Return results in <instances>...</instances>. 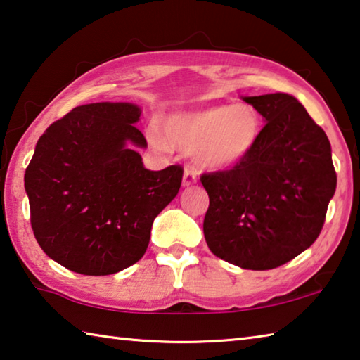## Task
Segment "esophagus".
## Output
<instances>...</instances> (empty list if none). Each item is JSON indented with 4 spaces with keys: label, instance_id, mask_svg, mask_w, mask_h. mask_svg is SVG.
Masks as SVG:
<instances>
[{
    "label": "esophagus",
    "instance_id": "34e87169",
    "mask_svg": "<svg viewBox=\"0 0 360 360\" xmlns=\"http://www.w3.org/2000/svg\"><path fill=\"white\" fill-rule=\"evenodd\" d=\"M197 172H195V169H192V168H186L184 169V176H182V184L184 186H192V184H195V182H197Z\"/></svg>",
    "mask_w": 360,
    "mask_h": 360
}]
</instances>
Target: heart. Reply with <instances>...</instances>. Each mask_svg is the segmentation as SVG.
<instances>
[{
  "label": "heart",
  "instance_id": "heart-1",
  "mask_svg": "<svg viewBox=\"0 0 360 360\" xmlns=\"http://www.w3.org/2000/svg\"><path fill=\"white\" fill-rule=\"evenodd\" d=\"M262 131L260 114L249 105H217L174 112L163 120V135L173 148L193 154L200 165L225 169L249 155ZM149 141L155 149L167 142L154 127Z\"/></svg>",
  "mask_w": 360,
  "mask_h": 360
}]
</instances>
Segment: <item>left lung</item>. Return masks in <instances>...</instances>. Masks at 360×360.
Returning a JSON list of instances; mask_svg holds the SVG:
<instances>
[{
    "label": "left lung",
    "mask_w": 360,
    "mask_h": 360,
    "mask_svg": "<svg viewBox=\"0 0 360 360\" xmlns=\"http://www.w3.org/2000/svg\"><path fill=\"white\" fill-rule=\"evenodd\" d=\"M266 124L240 163L203 173V231L211 252L248 270H271L318 238L337 173L326 131L294 96H246Z\"/></svg>",
    "instance_id": "8db88e82"
}]
</instances>
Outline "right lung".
<instances>
[{
    "instance_id": "add662e5",
    "label": "right lung",
    "mask_w": 360,
    "mask_h": 360,
    "mask_svg": "<svg viewBox=\"0 0 360 360\" xmlns=\"http://www.w3.org/2000/svg\"><path fill=\"white\" fill-rule=\"evenodd\" d=\"M130 103L77 106L53 122L25 169L30 222L42 251L71 271L117 273L143 257L154 219L178 195L182 169L143 167Z\"/></svg>"
}]
</instances>
